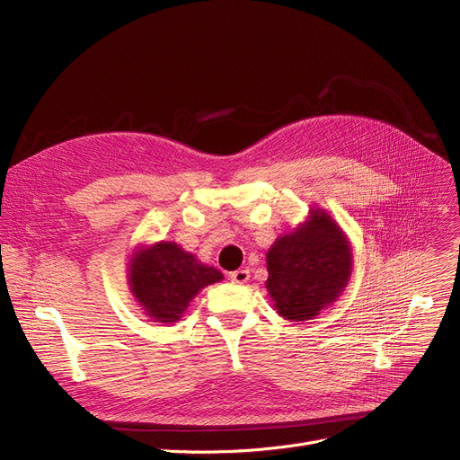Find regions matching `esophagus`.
<instances>
[{"instance_id": "1", "label": "esophagus", "mask_w": 460, "mask_h": 460, "mask_svg": "<svg viewBox=\"0 0 460 460\" xmlns=\"http://www.w3.org/2000/svg\"><path fill=\"white\" fill-rule=\"evenodd\" d=\"M250 279V270L248 269H238V270H234V272H231V281L233 283H246Z\"/></svg>"}]
</instances>
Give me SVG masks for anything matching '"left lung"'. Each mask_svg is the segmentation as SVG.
<instances>
[{"label": "left lung", "mask_w": 460, "mask_h": 460, "mask_svg": "<svg viewBox=\"0 0 460 460\" xmlns=\"http://www.w3.org/2000/svg\"><path fill=\"white\" fill-rule=\"evenodd\" d=\"M352 246L333 217L315 207L267 252V288L287 321L317 317L343 295L352 274Z\"/></svg>", "instance_id": "8db88e82"}]
</instances>
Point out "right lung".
Here are the masks:
<instances>
[{
    "mask_svg": "<svg viewBox=\"0 0 460 460\" xmlns=\"http://www.w3.org/2000/svg\"><path fill=\"white\" fill-rule=\"evenodd\" d=\"M127 278L130 293L145 315L172 324L181 321L201 288L222 281L224 274L184 252L177 243L160 240L151 246L134 248Z\"/></svg>",
    "mask_w": 460,
    "mask_h": 460,
    "instance_id": "add662e5",
    "label": "right lung"
}]
</instances>
